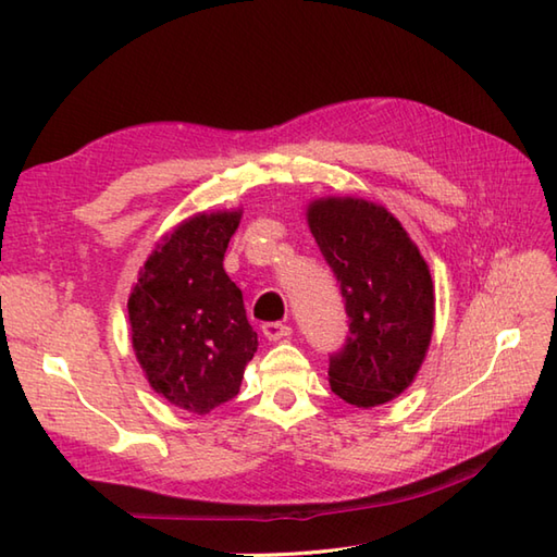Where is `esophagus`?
<instances>
[{
  "instance_id": "1",
  "label": "esophagus",
  "mask_w": 557,
  "mask_h": 557,
  "mask_svg": "<svg viewBox=\"0 0 557 557\" xmlns=\"http://www.w3.org/2000/svg\"><path fill=\"white\" fill-rule=\"evenodd\" d=\"M263 335L270 342H280V339H287L292 335V327L289 325H282V323H265L263 325Z\"/></svg>"
}]
</instances>
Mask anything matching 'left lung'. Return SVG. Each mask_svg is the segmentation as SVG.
I'll return each instance as SVG.
<instances>
[{"mask_svg":"<svg viewBox=\"0 0 557 557\" xmlns=\"http://www.w3.org/2000/svg\"><path fill=\"white\" fill-rule=\"evenodd\" d=\"M315 244L337 275L349 337L330 359V387L347 405L371 409L413 383L435 325L431 270L385 206L323 196L306 206Z\"/></svg>","mask_w":557,"mask_h":557,"instance_id":"8db88e82","label":"left lung"}]
</instances>
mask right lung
Here are the masks:
<instances>
[{
    "mask_svg": "<svg viewBox=\"0 0 557 557\" xmlns=\"http://www.w3.org/2000/svg\"><path fill=\"white\" fill-rule=\"evenodd\" d=\"M244 210L196 212L152 248L128 294L136 361L160 397L206 417L242 387L258 337L222 268Z\"/></svg>",
    "mask_w": 557,
    "mask_h": 557,
    "instance_id": "obj_1",
    "label": "right lung"
}]
</instances>
